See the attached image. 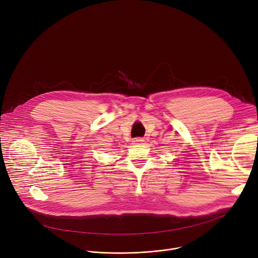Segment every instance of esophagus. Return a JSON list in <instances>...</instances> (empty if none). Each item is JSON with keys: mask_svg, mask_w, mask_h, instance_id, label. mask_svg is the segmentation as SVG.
<instances>
[{"mask_svg": "<svg viewBox=\"0 0 258 258\" xmlns=\"http://www.w3.org/2000/svg\"><path fill=\"white\" fill-rule=\"evenodd\" d=\"M143 139H141V138H135L134 140H133V142H134V144H141V143H143Z\"/></svg>", "mask_w": 258, "mask_h": 258, "instance_id": "obj_1", "label": "esophagus"}]
</instances>
